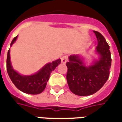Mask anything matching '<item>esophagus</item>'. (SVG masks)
I'll return each mask as SVG.
<instances>
[{"label":"esophagus","instance_id":"1","mask_svg":"<svg viewBox=\"0 0 122 122\" xmlns=\"http://www.w3.org/2000/svg\"><path fill=\"white\" fill-rule=\"evenodd\" d=\"M68 60V56L65 55V56H63V57H61V62L63 63H66Z\"/></svg>","mask_w":122,"mask_h":122}]
</instances>
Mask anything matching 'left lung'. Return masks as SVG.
Instances as JSON below:
<instances>
[{
    "instance_id": "1",
    "label": "left lung",
    "mask_w": 122,
    "mask_h": 122,
    "mask_svg": "<svg viewBox=\"0 0 122 122\" xmlns=\"http://www.w3.org/2000/svg\"><path fill=\"white\" fill-rule=\"evenodd\" d=\"M93 32L98 40L96 49L100 54V59L87 67L77 55H73L66 63L68 85L70 91L79 96H88L98 92L106 82L109 75L111 66L109 46L100 32Z\"/></svg>"
}]
</instances>
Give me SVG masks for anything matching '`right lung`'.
<instances>
[{"instance_id":"1","label":"right lung","mask_w":122,"mask_h":122,"mask_svg":"<svg viewBox=\"0 0 122 122\" xmlns=\"http://www.w3.org/2000/svg\"><path fill=\"white\" fill-rule=\"evenodd\" d=\"M17 36L12 40L11 45L15 41ZM61 63V59H57L51 63L46 64L38 73L32 76H21L15 71L11 65L9 50L7 52L6 67L7 71L9 77L15 84V86L20 91L28 94H39L45 90L47 81L51 76L52 71L54 70Z\"/></svg>"}]
</instances>
